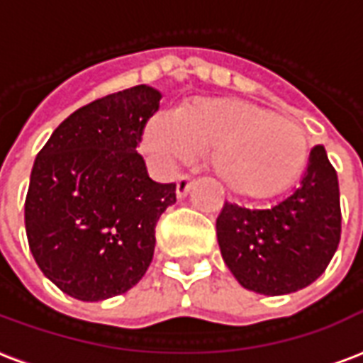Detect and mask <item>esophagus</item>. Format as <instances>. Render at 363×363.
<instances>
[{"instance_id":"obj_1","label":"esophagus","mask_w":363,"mask_h":363,"mask_svg":"<svg viewBox=\"0 0 363 363\" xmlns=\"http://www.w3.org/2000/svg\"><path fill=\"white\" fill-rule=\"evenodd\" d=\"M194 179L188 175H182L179 181H177V196L179 198H184L188 192H190V188H192Z\"/></svg>"}]
</instances>
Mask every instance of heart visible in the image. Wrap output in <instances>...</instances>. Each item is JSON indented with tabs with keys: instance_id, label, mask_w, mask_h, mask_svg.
Listing matches in <instances>:
<instances>
[{
	"instance_id": "heart-1",
	"label": "heart",
	"mask_w": 363,
	"mask_h": 363,
	"mask_svg": "<svg viewBox=\"0 0 363 363\" xmlns=\"http://www.w3.org/2000/svg\"><path fill=\"white\" fill-rule=\"evenodd\" d=\"M143 148L162 169L209 152V167L242 200L287 192L308 165L311 143L297 121L240 99L200 96L146 123Z\"/></svg>"
}]
</instances>
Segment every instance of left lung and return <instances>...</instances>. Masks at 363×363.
Segmentation results:
<instances>
[{"label":"left lung","instance_id":"1","mask_svg":"<svg viewBox=\"0 0 363 363\" xmlns=\"http://www.w3.org/2000/svg\"><path fill=\"white\" fill-rule=\"evenodd\" d=\"M217 240L225 264L249 291L276 297L316 281L341 240L339 181L325 148H312L298 186L270 209L225 203Z\"/></svg>","mask_w":363,"mask_h":363}]
</instances>
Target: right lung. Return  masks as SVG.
Returning <instances> with one entry per match:
<instances>
[{
    "mask_svg": "<svg viewBox=\"0 0 363 363\" xmlns=\"http://www.w3.org/2000/svg\"><path fill=\"white\" fill-rule=\"evenodd\" d=\"M162 93L135 85L89 102L35 157L24 225L30 251L66 295L96 303L137 286L156 247V223L175 184L152 181L137 152Z\"/></svg>",
    "mask_w": 363,
    "mask_h": 363,
    "instance_id": "right-lung-1",
    "label": "right lung"
}]
</instances>
